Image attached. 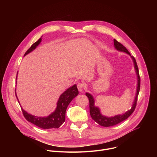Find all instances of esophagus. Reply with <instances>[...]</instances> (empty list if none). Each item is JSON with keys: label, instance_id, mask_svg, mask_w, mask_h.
<instances>
[{"label": "esophagus", "instance_id": "esophagus-1", "mask_svg": "<svg viewBox=\"0 0 157 157\" xmlns=\"http://www.w3.org/2000/svg\"><path fill=\"white\" fill-rule=\"evenodd\" d=\"M77 87L79 92H82L85 89V84L83 82H79L77 84Z\"/></svg>", "mask_w": 157, "mask_h": 157}]
</instances>
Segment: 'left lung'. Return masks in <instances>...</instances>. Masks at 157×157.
Wrapping results in <instances>:
<instances>
[{
    "instance_id": "left-lung-1",
    "label": "left lung",
    "mask_w": 157,
    "mask_h": 157,
    "mask_svg": "<svg viewBox=\"0 0 157 157\" xmlns=\"http://www.w3.org/2000/svg\"><path fill=\"white\" fill-rule=\"evenodd\" d=\"M114 46L115 48L121 52H124L130 55V53L127 50V49L122 44L117 41L116 39L114 40ZM131 56V55H130ZM133 63H134V67H135L137 75V78H138V86L137 88V93H136V96L135 98V100H134L133 104L132 106V108L127 111L125 114L123 115H117L114 117H107L105 116H103L101 113H100V110L97 107L94 106V100L93 99V97L87 93H86V96L88 98L89 102V113H90L91 117H92L93 120H94L96 123L99 124L101 126L103 127H110V126H113L115 125H117L119 124L120 122L125 121L133 113V111L135 110L137 103V99H138V96L139 94L140 91V77L139 75V68L137 66V64L136 62V60L133 56H131Z\"/></svg>"
}]
</instances>
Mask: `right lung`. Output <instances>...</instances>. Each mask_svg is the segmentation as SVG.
<instances>
[{
    "label": "right lung",
    "mask_w": 157,
    "mask_h": 157,
    "mask_svg": "<svg viewBox=\"0 0 157 157\" xmlns=\"http://www.w3.org/2000/svg\"><path fill=\"white\" fill-rule=\"evenodd\" d=\"M41 41V38H40L38 41L35 42L30 47V48L25 52L24 56L35 50L36 47L40 43ZM78 93L79 92L76 84L68 88L60 96L57 103V107L55 111L46 117L32 116L30 114H28L26 111H25L21 107V111L23 113L24 117L26 119L27 121L33 124L34 125L38 126L40 128L43 129L58 128L65 121V113L67 107L68 106L71 101L76 96L78 95Z\"/></svg>",
    "instance_id": "add662e5"
}]
</instances>
